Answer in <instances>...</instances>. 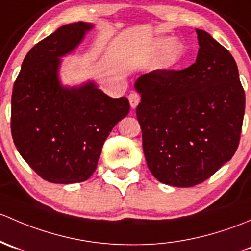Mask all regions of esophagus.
I'll use <instances>...</instances> for the list:
<instances>
[{"instance_id":"1","label":"esophagus","mask_w":251,"mask_h":251,"mask_svg":"<svg viewBox=\"0 0 251 251\" xmlns=\"http://www.w3.org/2000/svg\"><path fill=\"white\" fill-rule=\"evenodd\" d=\"M129 99V102H130V106L131 108H135L136 106H138V104L140 102V95L138 94V93H130L128 97Z\"/></svg>"}]
</instances>
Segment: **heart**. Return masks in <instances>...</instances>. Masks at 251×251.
<instances>
[{
  "instance_id": "1",
  "label": "heart",
  "mask_w": 251,
  "mask_h": 251,
  "mask_svg": "<svg viewBox=\"0 0 251 251\" xmlns=\"http://www.w3.org/2000/svg\"><path fill=\"white\" fill-rule=\"evenodd\" d=\"M169 43L170 41L167 40V38H161V40H158V42H157V46H158L159 49L168 47L164 53V60L167 61L168 64H172L179 59L180 54H181V47H180V45H177V43L175 42L172 43V45H169Z\"/></svg>"
}]
</instances>
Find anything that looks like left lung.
I'll list each match as a JSON object with an SVG mask.
<instances>
[{"mask_svg":"<svg viewBox=\"0 0 251 251\" xmlns=\"http://www.w3.org/2000/svg\"><path fill=\"white\" fill-rule=\"evenodd\" d=\"M196 32L195 64L154 70L135 82L147 167L158 181L176 187L205 181L233 157L245 110L233 56L208 32Z\"/></svg>","mask_w":251,"mask_h":251,"instance_id":"left-lung-1","label":"left lung"}]
</instances>
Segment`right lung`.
I'll list each match as a JSON object with an SVG mask.
<instances>
[{
	"mask_svg": "<svg viewBox=\"0 0 251 251\" xmlns=\"http://www.w3.org/2000/svg\"><path fill=\"white\" fill-rule=\"evenodd\" d=\"M92 27L72 23L40 41L25 56L13 86V141L25 162L49 182L89 179L108 134L130 108L126 97L110 98L94 82L61 86L60 58Z\"/></svg>",
	"mask_w": 251,
	"mask_h": 251,
	"instance_id": "right-lung-1",
	"label": "right lung"
}]
</instances>
